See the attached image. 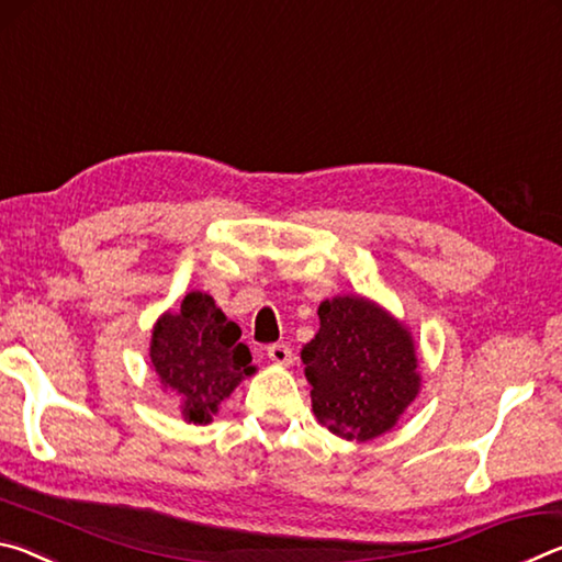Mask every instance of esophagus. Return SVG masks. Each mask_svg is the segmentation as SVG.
<instances>
[{
	"mask_svg": "<svg viewBox=\"0 0 562 562\" xmlns=\"http://www.w3.org/2000/svg\"><path fill=\"white\" fill-rule=\"evenodd\" d=\"M268 357L280 367H290L292 364V349L288 345H270L268 347Z\"/></svg>",
	"mask_w": 562,
	"mask_h": 562,
	"instance_id": "1",
	"label": "esophagus"
}]
</instances>
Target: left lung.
Wrapping results in <instances>:
<instances>
[{"mask_svg": "<svg viewBox=\"0 0 562 562\" xmlns=\"http://www.w3.org/2000/svg\"><path fill=\"white\" fill-rule=\"evenodd\" d=\"M317 315L319 331L302 347L312 412L341 439H374L418 392L412 335L361 297L325 300Z\"/></svg>", "mask_w": 562, "mask_h": 562, "instance_id": "left-lung-1", "label": "left lung"}]
</instances>
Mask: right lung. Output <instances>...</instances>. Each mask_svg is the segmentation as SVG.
I'll return each instance as SVG.
<instances>
[{"label":"right lung","instance_id":"1","mask_svg":"<svg viewBox=\"0 0 562 562\" xmlns=\"http://www.w3.org/2000/svg\"><path fill=\"white\" fill-rule=\"evenodd\" d=\"M240 327L223 315L211 294L188 292L180 310L158 319L150 339V364L160 384L183 398V416L207 424L217 404L250 376V349Z\"/></svg>","mask_w":562,"mask_h":562}]
</instances>
